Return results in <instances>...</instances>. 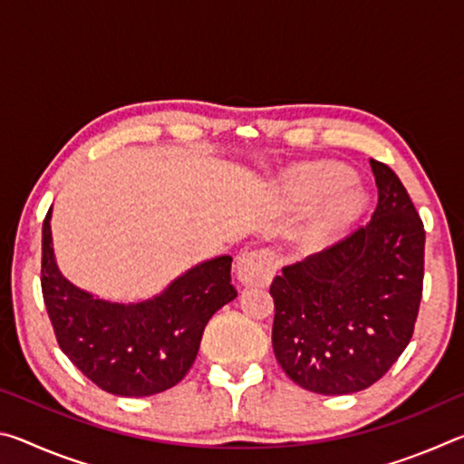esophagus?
<instances>
[{"mask_svg":"<svg viewBox=\"0 0 464 464\" xmlns=\"http://www.w3.org/2000/svg\"><path fill=\"white\" fill-rule=\"evenodd\" d=\"M235 274L243 286H264L274 276V257L270 251L254 249L239 256Z\"/></svg>","mask_w":464,"mask_h":464,"instance_id":"34e87169","label":"esophagus"}]
</instances>
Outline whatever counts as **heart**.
I'll use <instances>...</instances> for the list:
<instances>
[{
	"label": "heart",
	"mask_w": 464,
	"mask_h": 464,
	"mask_svg": "<svg viewBox=\"0 0 464 464\" xmlns=\"http://www.w3.org/2000/svg\"><path fill=\"white\" fill-rule=\"evenodd\" d=\"M282 202L293 210H307L304 233L311 241H327L354 225L366 210L368 196L352 182L340 163H304L288 169L280 182Z\"/></svg>",
	"instance_id": "1"
}]
</instances>
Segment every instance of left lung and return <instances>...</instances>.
<instances>
[{
	"label": "left lung",
	"instance_id": "obj_1",
	"mask_svg": "<svg viewBox=\"0 0 464 464\" xmlns=\"http://www.w3.org/2000/svg\"><path fill=\"white\" fill-rule=\"evenodd\" d=\"M379 204L371 223L272 280V348L303 389L348 395L371 387L411 340L426 231L389 166L371 160Z\"/></svg>",
	"mask_w": 464,
	"mask_h": 464
}]
</instances>
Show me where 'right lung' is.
Returning <instances> with one entry per match:
<instances>
[{"mask_svg":"<svg viewBox=\"0 0 464 464\" xmlns=\"http://www.w3.org/2000/svg\"><path fill=\"white\" fill-rule=\"evenodd\" d=\"M51 217L53 207L43 223L41 285L65 356L112 395L149 397L174 387L194 364L208 319L237 296L233 257L196 264L143 301H110L63 276Z\"/></svg>","mask_w":464,"mask_h":464,"instance_id":"right-lung-1","label":"right lung"}]
</instances>
